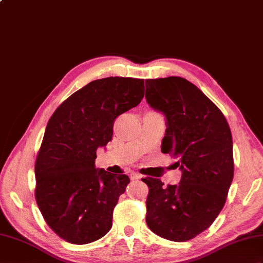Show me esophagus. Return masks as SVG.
<instances>
[{"instance_id": "34e87169", "label": "esophagus", "mask_w": 263, "mask_h": 263, "mask_svg": "<svg viewBox=\"0 0 263 263\" xmlns=\"http://www.w3.org/2000/svg\"><path fill=\"white\" fill-rule=\"evenodd\" d=\"M130 178L134 181V180H139V178H142V175L138 174V173H132L130 174Z\"/></svg>"}]
</instances>
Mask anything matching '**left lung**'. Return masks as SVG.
Returning <instances> with one entry per match:
<instances>
[{
	"label": "left lung",
	"mask_w": 263,
	"mask_h": 263,
	"mask_svg": "<svg viewBox=\"0 0 263 263\" xmlns=\"http://www.w3.org/2000/svg\"><path fill=\"white\" fill-rule=\"evenodd\" d=\"M145 97L165 114L162 152L178 157L182 171L178 185L142 178L149 189L146 223L164 239L189 241L210 228L226 204L234 174L231 129L214 102L181 77L147 79Z\"/></svg>",
	"instance_id": "obj_1"
}]
</instances>
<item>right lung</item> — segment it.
I'll use <instances>...</instances> for the list:
<instances>
[{
	"instance_id": "right-lung-1",
	"label": "right lung",
	"mask_w": 263,
	"mask_h": 263,
	"mask_svg": "<svg viewBox=\"0 0 263 263\" xmlns=\"http://www.w3.org/2000/svg\"><path fill=\"white\" fill-rule=\"evenodd\" d=\"M144 79L108 77L89 82L57 108L35 159V200L61 239L87 245L112 226L129 177L96 170V151L112 139L119 115L144 97Z\"/></svg>"
}]
</instances>
